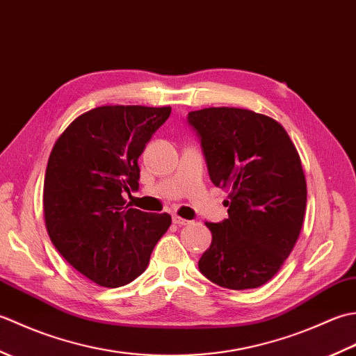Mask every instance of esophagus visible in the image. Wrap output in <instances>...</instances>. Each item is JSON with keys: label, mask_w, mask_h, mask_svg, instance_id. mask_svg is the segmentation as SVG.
I'll use <instances>...</instances> for the list:
<instances>
[{"label": "esophagus", "mask_w": 356, "mask_h": 356, "mask_svg": "<svg viewBox=\"0 0 356 356\" xmlns=\"http://www.w3.org/2000/svg\"><path fill=\"white\" fill-rule=\"evenodd\" d=\"M172 223L177 225V226H184V225H188L190 222L185 220V218H182V217H179V216H172Z\"/></svg>", "instance_id": "esophagus-1"}]
</instances>
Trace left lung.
Segmentation results:
<instances>
[{
	"instance_id": "obj_1",
	"label": "left lung",
	"mask_w": 356,
	"mask_h": 356,
	"mask_svg": "<svg viewBox=\"0 0 356 356\" xmlns=\"http://www.w3.org/2000/svg\"><path fill=\"white\" fill-rule=\"evenodd\" d=\"M211 182L228 188V218L207 223L213 240L199 260L209 282L254 289L274 277L300 236L306 179L300 156L277 120L251 110L188 113Z\"/></svg>"
}]
</instances>
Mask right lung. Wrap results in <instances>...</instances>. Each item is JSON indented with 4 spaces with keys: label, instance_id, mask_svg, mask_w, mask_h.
<instances>
[{
    "label": "right lung",
    "instance_id": "add662e5",
    "mask_svg": "<svg viewBox=\"0 0 356 356\" xmlns=\"http://www.w3.org/2000/svg\"><path fill=\"white\" fill-rule=\"evenodd\" d=\"M171 107L105 105L76 118L53 147L44 177L51 243L104 287L133 282L149 263L171 217L125 205L139 190L138 159Z\"/></svg>",
    "mask_w": 356,
    "mask_h": 356
}]
</instances>
